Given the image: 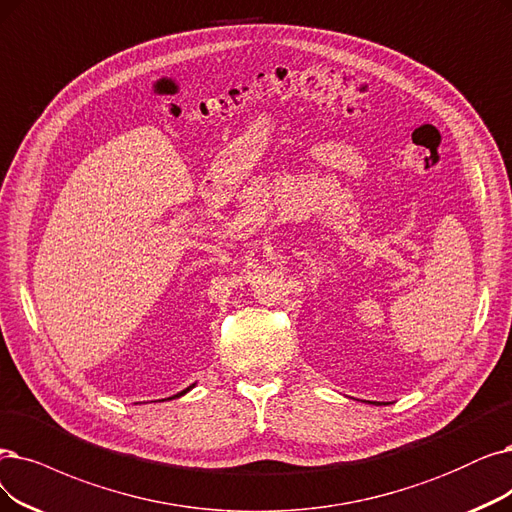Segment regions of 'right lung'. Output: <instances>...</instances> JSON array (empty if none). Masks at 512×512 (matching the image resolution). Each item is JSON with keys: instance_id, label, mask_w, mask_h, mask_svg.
Returning a JSON list of instances; mask_svg holds the SVG:
<instances>
[{"instance_id": "1", "label": "right lung", "mask_w": 512, "mask_h": 512, "mask_svg": "<svg viewBox=\"0 0 512 512\" xmlns=\"http://www.w3.org/2000/svg\"><path fill=\"white\" fill-rule=\"evenodd\" d=\"M187 391H189V388H187ZM187 391H182V393H187ZM182 393H180V395H182Z\"/></svg>"}]
</instances>
